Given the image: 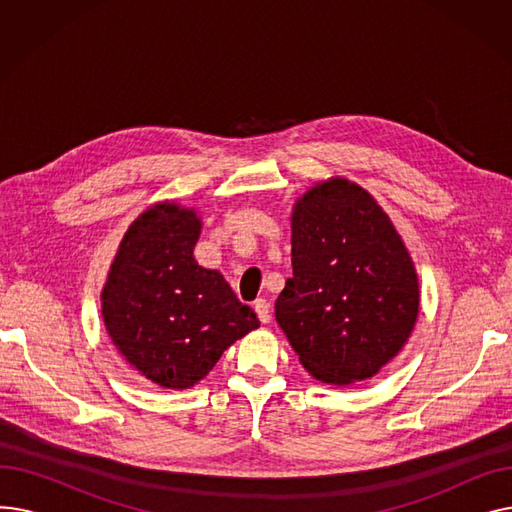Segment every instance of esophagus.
Instances as JSON below:
<instances>
[{"mask_svg":"<svg viewBox=\"0 0 512 512\" xmlns=\"http://www.w3.org/2000/svg\"><path fill=\"white\" fill-rule=\"evenodd\" d=\"M253 309H255V313H257V317H259L261 324H270V319H272L270 303H267L265 299H257V301H255V305H253Z\"/></svg>","mask_w":512,"mask_h":512,"instance_id":"obj_1","label":"esophagus"}]
</instances>
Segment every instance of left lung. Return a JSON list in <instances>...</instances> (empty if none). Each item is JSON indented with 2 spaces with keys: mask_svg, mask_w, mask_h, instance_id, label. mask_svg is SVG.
<instances>
[{
  "mask_svg": "<svg viewBox=\"0 0 512 512\" xmlns=\"http://www.w3.org/2000/svg\"><path fill=\"white\" fill-rule=\"evenodd\" d=\"M292 278L276 321L315 380L373 378L419 315L413 259L386 211L346 178L311 186L292 207Z\"/></svg>",
  "mask_w": 512,
  "mask_h": 512,
  "instance_id": "obj_1",
  "label": "left lung"
}]
</instances>
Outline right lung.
<instances>
[{
	"mask_svg": "<svg viewBox=\"0 0 512 512\" xmlns=\"http://www.w3.org/2000/svg\"><path fill=\"white\" fill-rule=\"evenodd\" d=\"M199 234L195 209L155 203L126 230L101 292L120 355L170 390L193 388L230 344L259 328L224 276L195 261Z\"/></svg>",
	"mask_w": 512,
	"mask_h": 512,
	"instance_id": "add662e5",
	"label": "right lung"
}]
</instances>
